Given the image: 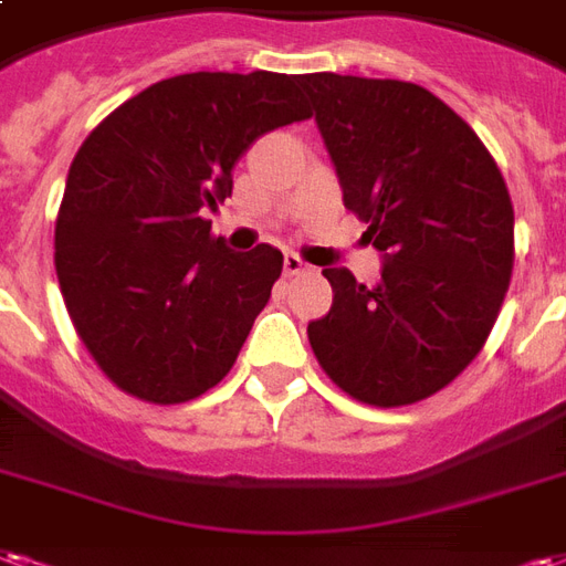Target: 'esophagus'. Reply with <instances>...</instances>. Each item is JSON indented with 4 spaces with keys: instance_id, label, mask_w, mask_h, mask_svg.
<instances>
[{
    "instance_id": "34e87169",
    "label": "esophagus",
    "mask_w": 566,
    "mask_h": 566,
    "mask_svg": "<svg viewBox=\"0 0 566 566\" xmlns=\"http://www.w3.org/2000/svg\"><path fill=\"white\" fill-rule=\"evenodd\" d=\"M303 272H308V263H303V258L294 251H287L284 254V275H303Z\"/></svg>"
}]
</instances>
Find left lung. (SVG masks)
<instances>
[{
    "instance_id": "8db88e82",
    "label": "left lung",
    "mask_w": 566,
    "mask_h": 566,
    "mask_svg": "<svg viewBox=\"0 0 566 566\" xmlns=\"http://www.w3.org/2000/svg\"><path fill=\"white\" fill-rule=\"evenodd\" d=\"M342 198L384 254L366 287L329 266L333 305L308 324L347 396L399 408L443 389L480 354L513 272V203L474 128L405 81L303 74Z\"/></svg>"
}]
</instances>
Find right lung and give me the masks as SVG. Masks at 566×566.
<instances>
[{
  "label": "right lung",
  "instance_id": "1",
  "mask_svg": "<svg viewBox=\"0 0 566 566\" xmlns=\"http://www.w3.org/2000/svg\"><path fill=\"white\" fill-rule=\"evenodd\" d=\"M296 74L195 71L153 83L74 155L56 219L71 324L125 392L179 405L237 363L282 275V251L228 249L207 209L261 134L308 116Z\"/></svg>",
  "mask_w": 566,
  "mask_h": 566
}]
</instances>
